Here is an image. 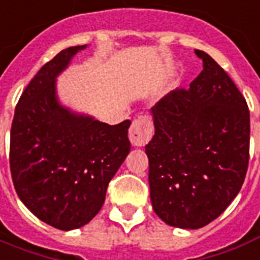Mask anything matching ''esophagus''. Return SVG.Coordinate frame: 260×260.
<instances>
[{
    "instance_id": "34e87169",
    "label": "esophagus",
    "mask_w": 260,
    "mask_h": 260,
    "mask_svg": "<svg viewBox=\"0 0 260 260\" xmlns=\"http://www.w3.org/2000/svg\"><path fill=\"white\" fill-rule=\"evenodd\" d=\"M153 136V123L150 118L138 117L133 120L130 130H128V140L133 146H145Z\"/></svg>"
}]
</instances>
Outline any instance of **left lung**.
Listing matches in <instances>:
<instances>
[{
  "label": "left lung",
  "mask_w": 260,
  "mask_h": 260,
  "mask_svg": "<svg viewBox=\"0 0 260 260\" xmlns=\"http://www.w3.org/2000/svg\"><path fill=\"white\" fill-rule=\"evenodd\" d=\"M203 71L151 107L145 146L154 212L172 227L197 230L238 196L250 158V110L228 74L203 51Z\"/></svg>",
  "instance_id": "8db88e82"
}]
</instances>
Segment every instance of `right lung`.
<instances>
[{
    "mask_svg": "<svg viewBox=\"0 0 260 260\" xmlns=\"http://www.w3.org/2000/svg\"><path fill=\"white\" fill-rule=\"evenodd\" d=\"M86 47L63 49L40 68L16 106L10 128L16 192L33 215L61 231L95 217L130 151V120L111 126L57 101L56 78Z\"/></svg>",
    "mask_w": 260,
    "mask_h": 260,
    "instance_id": "right-lung-1",
    "label": "right lung"
}]
</instances>
